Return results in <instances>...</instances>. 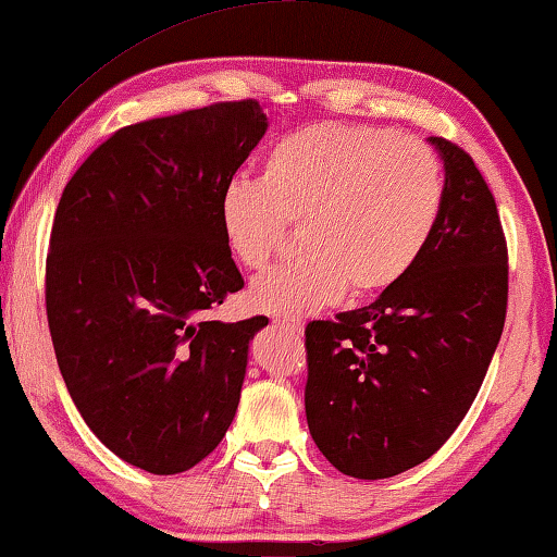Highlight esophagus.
Returning <instances> with one entry per match:
<instances>
[{"label":"esophagus","mask_w":557,"mask_h":557,"mask_svg":"<svg viewBox=\"0 0 557 557\" xmlns=\"http://www.w3.org/2000/svg\"><path fill=\"white\" fill-rule=\"evenodd\" d=\"M277 329H282V332H287L289 336H301V332H305V324L301 322H295V319H275Z\"/></svg>","instance_id":"34e87169"}]
</instances>
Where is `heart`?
Listing matches in <instances>:
<instances>
[{
    "instance_id": "obj_1",
    "label": "heart",
    "mask_w": 557,
    "mask_h": 557,
    "mask_svg": "<svg viewBox=\"0 0 557 557\" xmlns=\"http://www.w3.org/2000/svg\"><path fill=\"white\" fill-rule=\"evenodd\" d=\"M445 178L440 159L388 129L312 125L268 149L262 176L223 186L219 221L240 265L268 268L301 223L307 256L258 277L250 305L295 319L336 305L351 285L371 295L398 282L435 231Z\"/></svg>"
}]
</instances>
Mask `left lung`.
Instances as JSON below:
<instances>
[{"instance_id":"1","label":"left lung","mask_w":557,"mask_h":557,"mask_svg":"<svg viewBox=\"0 0 557 557\" xmlns=\"http://www.w3.org/2000/svg\"><path fill=\"white\" fill-rule=\"evenodd\" d=\"M428 143L445 164V199L425 250L369 307L305 332L307 425L346 476L388 479L435 455L504 332L508 265L494 196L465 149Z\"/></svg>"}]
</instances>
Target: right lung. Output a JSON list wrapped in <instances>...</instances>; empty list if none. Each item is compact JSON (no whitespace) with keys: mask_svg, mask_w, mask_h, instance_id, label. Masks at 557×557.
Returning a JSON list of instances; mask_svg holds the SVG:
<instances>
[{"mask_svg":"<svg viewBox=\"0 0 557 557\" xmlns=\"http://www.w3.org/2000/svg\"><path fill=\"white\" fill-rule=\"evenodd\" d=\"M258 100L117 129L63 188L46 258V314L86 425L149 474L219 447L268 317L209 322L243 287L219 199L265 135Z\"/></svg>","mask_w":557,"mask_h":557,"instance_id":"obj_1","label":"right lung"}]
</instances>
